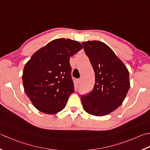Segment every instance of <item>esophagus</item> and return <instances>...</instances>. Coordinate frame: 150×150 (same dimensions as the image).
<instances>
[{"label": "esophagus", "mask_w": 150, "mask_h": 150, "mask_svg": "<svg viewBox=\"0 0 150 150\" xmlns=\"http://www.w3.org/2000/svg\"><path fill=\"white\" fill-rule=\"evenodd\" d=\"M77 83L79 84H80L81 83V79H77Z\"/></svg>", "instance_id": "34e87169"}]
</instances>
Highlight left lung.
<instances>
[{
	"mask_svg": "<svg viewBox=\"0 0 150 150\" xmlns=\"http://www.w3.org/2000/svg\"><path fill=\"white\" fill-rule=\"evenodd\" d=\"M95 72L94 87L81 99L84 110L103 116L122 104L130 88L129 73L125 64L107 44L99 41L82 42Z\"/></svg>",
	"mask_w": 150,
	"mask_h": 150,
	"instance_id": "8db88e82",
	"label": "left lung"
}]
</instances>
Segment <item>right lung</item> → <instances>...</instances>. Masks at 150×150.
<instances>
[{"label": "right lung", "instance_id": "add662e5", "mask_svg": "<svg viewBox=\"0 0 150 150\" xmlns=\"http://www.w3.org/2000/svg\"><path fill=\"white\" fill-rule=\"evenodd\" d=\"M83 49L71 39L51 41L34 53L26 63L22 79L26 96L40 112L58 113L74 92L69 58Z\"/></svg>", "mask_w": 150, "mask_h": 150}]
</instances>
